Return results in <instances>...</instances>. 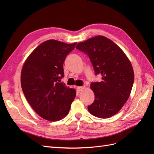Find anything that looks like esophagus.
Here are the masks:
<instances>
[{
    "instance_id": "34e87169",
    "label": "esophagus",
    "mask_w": 154,
    "mask_h": 154,
    "mask_svg": "<svg viewBox=\"0 0 154 154\" xmlns=\"http://www.w3.org/2000/svg\"><path fill=\"white\" fill-rule=\"evenodd\" d=\"M78 90L79 91H83L85 88V86H82V87H78Z\"/></svg>"
}]
</instances>
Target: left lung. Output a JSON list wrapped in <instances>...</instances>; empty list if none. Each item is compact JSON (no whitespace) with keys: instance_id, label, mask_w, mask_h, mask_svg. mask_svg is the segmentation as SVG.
I'll return each mask as SVG.
<instances>
[{"instance_id":"8db88e82","label":"left lung","mask_w":154,"mask_h":154,"mask_svg":"<svg viewBox=\"0 0 154 154\" xmlns=\"http://www.w3.org/2000/svg\"><path fill=\"white\" fill-rule=\"evenodd\" d=\"M76 48L87 54L100 82H92L94 101L88 106L93 116L109 118L118 113L132 91L134 73L130 60L118 45L103 36H97L78 43Z\"/></svg>"}]
</instances>
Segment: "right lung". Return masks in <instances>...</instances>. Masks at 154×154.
Wrapping results in <instances>:
<instances>
[{
  "label": "right lung",
  "instance_id": "add662e5",
  "mask_svg": "<svg viewBox=\"0 0 154 154\" xmlns=\"http://www.w3.org/2000/svg\"><path fill=\"white\" fill-rule=\"evenodd\" d=\"M76 42L68 44L49 40L30 54L21 72V86L27 101L42 118L51 122L67 115L76 91L61 82L63 65Z\"/></svg>",
  "mask_w": 154,
  "mask_h": 154
}]
</instances>
